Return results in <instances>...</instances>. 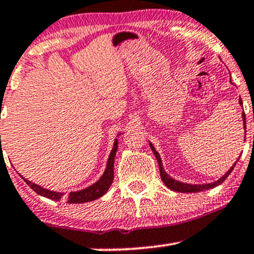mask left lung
Returning a JSON list of instances; mask_svg holds the SVG:
<instances>
[{"instance_id": "8db88e82", "label": "left lung", "mask_w": 254, "mask_h": 254, "mask_svg": "<svg viewBox=\"0 0 254 254\" xmlns=\"http://www.w3.org/2000/svg\"><path fill=\"white\" fill-rule=\"evenodd\" d=\"M239 103L242 105L241 98H240ZM242 120H244V128H245V129H246V115H245V113H242ZM245 132H246V130H245ZM150 148H151L152 151H154L155 157H156L157 162H159L160 176H161V179H162V182L165 183V185L168 188V189L174 190V191H179V192H198V191H203V190H208V189H212V188H215V187H217V185L222 184V183L224 182L226 178H228V176L231 173V171H233L234 167H235L236 162H237V161H239V159H237L236 162L234 163V165L230 167V170L226 172V173L224 174V176L222 177V178L218 179L217 182L209 183V184H202V185H197V184H195V185H192V184H185V183H181V182L174 181V179H172L171 177L168 176L167 173H166L165 170H163V167H162V161H161V157H160L159 152H157L156 150H155L154 145H152L151 143H150Z\"/></svg>"}]
</instances>
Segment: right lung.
Returning a JSON list of instances; mask_svg holds the SVG:
<instances>
[{
  "label": "right lung",
  "instance_id": "right-lung-1",
  "mask_svg": "<svg viewBox=\"0 0 254 254\" xmlns=\"http://www.w3.org/2000/svg\"><path fill=\"white\" fill-rule=\"evenodd\" d=\"M117 151V139L114 143V148L111 150L110 155H109L108 163H106V170L104 174L102 176V178L99 179L97 183H94L91 187L86 188V189L80 190V191H72L69 192L67 195L63 192H57V191H51V190L43 189L40 185L35 184V183L29 182L28 179L23 178L24 182L34 190L35 192H37L41 196H45V197L50 198V200L59 201V200H65L67 203H84L89 202V201H94L97 198L102 197L104 193L108 191L110 185L113 184L114 181V161H115V155Z\"/></svg>",
  "mask_w": 254,
  "mask_h": 254
}]
</instances>
